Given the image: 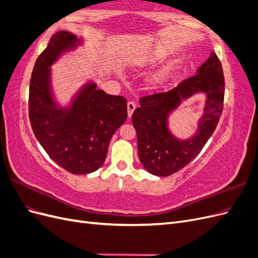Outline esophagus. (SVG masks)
<instances>
[{"label":"esophagus","mask_w":258,"mask_h":258,"mask_svg":"<svg viewBox=\"0 0 258 258\" xmlns=\"http://www.w3.org/2000/svg\"><path fill=\"white\" fill-rule=\"evenodd\" d=\"M127 110H128V116L131 117L132 114H134L135 110H136L135 102H132V101H129V102L127 103Z\"/></svg>","instance_id":"34e87169"}]
</instances>
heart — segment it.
<instances>
[{"label":"heart","mask_w":258,"mask_h":258,"mask_svg":"<svg viewBox=\"0 0 258 258\" xmlns=\"http://www.w3.org/2000/svg\"><path fill=\"white\" fill-rule=\"evenodd\" d=\"M157 58H151V59H144L142 60V64H147L151 63V62L156 61ZM176 69V63L175 62H170V63L161 67L158 69L157 71H155L152 73L148 77L147 84L153 89H158L161 88L163 85L167 84V82L170 80L171 75H172Z\"/></svg>","instance_id":"1"}]
</instances>
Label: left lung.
Listing matches in <instances>:
<instances>
[{"mask_svg":"<svg viewBox=\"0 0 258 258\" xmlns=\"http://www.w3.org/2000/svg\"><path fill=\"white\" fill-rule=\"evenodd\" d=\"M207 96L205 114L199 124L197 135L178 140L167 128L169 113L195 93ZM225 81L221 61L211 51L209 59L197 74L186 79L167 92L140 99V107L132 114V123L138 137L139 158L148 172L168 176L186 167L201 152L214 132L224 105Z\"/></svg>","mask_w":258,"mask_h":258,"instance_id":"1","label":"left lung"}]
</instances>
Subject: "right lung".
Here are the masks:
<instances>
[{
  "label": "right lung",
  "mask_w": 258,
  "mask_h": 258,
  "mask_svg": "<svg viewBox=\"0 0 258 258\" xmlns=\"http://www.w3.org/2000/svg\"><path fill=\"white\" fill-rule=\"evenodd\" d=\"M81 43L68 31L53 34L38 56L30 80L29 118L37 141L49 157L73 174H88L104 162L115 131L127 119V100L84 85L70 107H58L51 96L50 66Z\"/></svg>",
  "instance_id": "add662e5"
}]
</instances>
